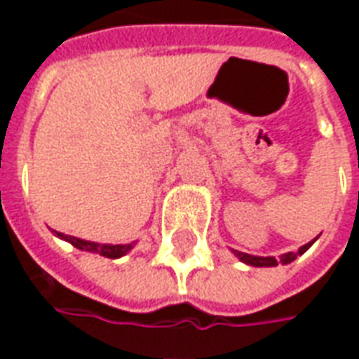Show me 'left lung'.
<instances>
[{
    "mask_svg": "<svg viewBox=\"0 0 359 359\" xmlns=\"http://www.w3.org/2000/svg\"><path fill=\"white\" fill-rule=\"evenodd\" d=\"M313 242H316V238H313L311 242H308V244H304V246H302L298 252H288V254H283V256L278 257V259H275V257L250 256V254H244V252H236V250H234V256L241 257V262L252 265V267H275V265H278V264L286 265V264H290V262H294V259H296L298 256H302V254H304V252H306V250H308L309 246L313 244Z\"/></svg>",
    "mask_w": 359,
    "mask_h": 359,
    "instance_id": "1",
    "label": "left lung"
}]
</instances>
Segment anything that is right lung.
<instances>
[{"label":"right lung","instance_id":"obj_1","mask_svg":"<svg viewBox=\"0 0 359 359\" xmlns=\"http://www.w3.org/2000/svg\"><path fill=\"white\" fill-rule=\"evenodd\" d=\"M53 233L57 234L61 241L71 242L74 248L84 250V252H94V254L109 257V259H117V257L125 256V254H128V252L133 250V244H97V242L82 241V238H76V236H69V234L57 233V231H53Z\"/></svg>","mask_w":359,"mask_h":359}]
</instances>
